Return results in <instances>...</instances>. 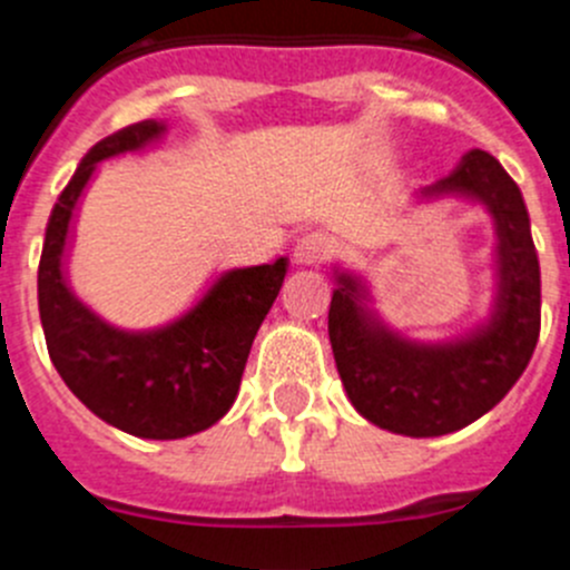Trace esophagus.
I'll use <instances>...</instances> for the list:
<instances>
[{"mask_svg": "<svg viewBox=\"0 0 570 570\" xmlns=\"http://www.w3.org/2000/svg\"><path fill=\"white\" fill-rule=\"evenodd\" d=\"M328 253H332V242L323 233H306L295 244L297 264H323L328 258Z\"/></svg>", "mask_w": 570, "mask_h": 570, "instance_id": "obj_1", "label": "esophagus"}]
</instances>
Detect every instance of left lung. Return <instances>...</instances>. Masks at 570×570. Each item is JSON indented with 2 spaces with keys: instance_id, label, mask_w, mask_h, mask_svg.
<instances>
[{
  "instance_id": "8db88e82",
  "label": "left lung",
  "mask_w": 570,
  "mask_h": 570,
  "mask_svg": "<svg viewBox=\"0 0 570 570\" xmlns=\"http://www.w3.org/2000/svg\"><path fill=\"white\" fill-rule=\"evenodd\" d=\"M422 196H466L492 216L498 295L487 323L446 343L411 340L376 317L363 281L343 269L328 306V340L351 405L376 428L413 439L455 433L492 411L540 337V261L523 194L503 165L472 148Z\"/></svg>"
}]
</instances>
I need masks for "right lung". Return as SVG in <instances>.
I'll return each instance as SVG.
<instances>
[{
    "label": "right lung",
    "instance_id": "1",
    "mask_svg": "<svg viewBox=\"0 0 570 570\" xmlns=\"http://www.w3.org/2000/svg\"><path fill=\"white\" fill-rule=\"evenodd\" d=\"M165 131V124L140 120L89 148L52 207L39 261L41 328L61 380L106 424L159 441L202 433L230 411L255 334L289 267L278 258L230 269L194 309L148 332L111 326L78 301L63 278V249L95 165L140 151Z\"/></svg>",
    "mask_w": 570,
    "mask_h": 570
}]
</instances>
